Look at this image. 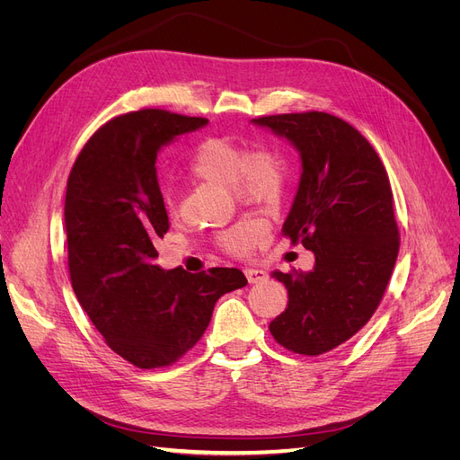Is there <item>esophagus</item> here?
I'll list each match as a JSON object with an SVG mask.
<instances>
[{"instance_id":"34e87169","label":"esophagus","mask_w":460,"mask_h":460,"mask_svg":"<svg viewBox=\"0 0 460 460\" xmlns=\"http://www.w3.org/2000/svg\"><path fill=\"white\" fill-rule=\"evenodd\" d=\"M245 276H247V282L249 284H259V282H262V280H267V272H264L262 269H253V267H249V269H245Z\"/></svg>"}]
</instances>
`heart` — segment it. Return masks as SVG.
Here are the masks:
<instances>
[{
    "label": "heart",
    "mask_w": 460,
    "mask_h": 460,
    "mask_svg": "<svg viewBox=\"0 0 460 460\" xmlns=\"http://www.w3.org/2000/svg\"><path fill=\"white\" fill-rule=\"evenodd\" d=\"M191 174L220 186L234 188L238 198L249 205L272 207L282 199L288 186L286 159L272 147L261 146L245 149L226 137H213L193 151L190 161ZM166 207L174 208L166 193ZM264 225L245 218L218 234V245L230 255H245L262 240Z\"/></svg>",
    "instance_id": "heart-1"
}]
</instances>
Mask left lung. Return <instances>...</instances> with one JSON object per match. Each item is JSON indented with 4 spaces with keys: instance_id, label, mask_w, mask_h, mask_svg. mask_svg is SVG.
<instances>
[{
    "instance_id": "1",
    "label": "left lung",
    "mask_w": 460,
    "mask_h": 460,
    "mask_svg": "<svg viewBox=\"0 0 460 460\" xmlns=\"http://www.w3.org/2000/svg\"><path fill=\"white\" fill-rule=\"evenodd\" d=\"M253 122L299 151L282 234L314 253L309 272H272L289 299L269 330L286 349L316 357L353 338L384 297L399 253L392 186L367 137L338 117L309 111Z\"/></svg>"
}]
</instances>
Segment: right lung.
Returning <instances> with one entry per match:
<instances>
[{
	"instance_id": "add662e5",
	"label": "right lung",
	"mask_w": 460,
	"mask_h": 460,
	"mask_svg": "<svg viewBox=\"0 0 460 460\" xmlns=\"http://www.w3.org/2000/svg\"><path fill=\"white\" fill-rule=\"evenodd\" d=\"M208 120L142 109L105 122L66 182L68 272L107 345L137 368L169 367L196 345L215 303L243 288L238 269L163 270L155 243L169 230L157 153Z\"/></svg>"
}]
</instances>
